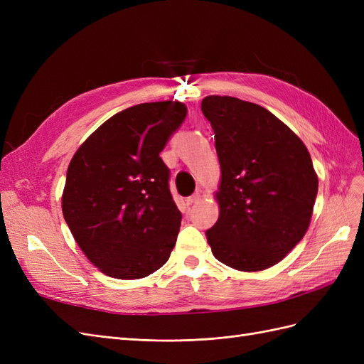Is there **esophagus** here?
Segmentation results:
<instances>
[{"mask_svg":"<svg viewBox=\"0 0 364 364\" xmlns=\"http://www.w3.org/2000/svg\"><path fill=\"white\" fill-rule=\"evenodd\" d=\"M199 199H200V193H199V191H196L193 196H190L188 199H186V203H188V205H193V203H196V202L199 200Z\"/></svg>","mask_w":364,"mask_h":364,"instance_id":"1","label":"esophagus"}]
</instances>
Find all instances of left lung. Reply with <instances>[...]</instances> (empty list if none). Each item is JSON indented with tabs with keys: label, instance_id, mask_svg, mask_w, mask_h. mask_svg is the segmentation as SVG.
Masks as SVG:
<instances>
[{
	"label": "left lung",
	"instance_id": "8db88e82",
	"mask_svg": "<svg viewBox=\"0 0 364 364\" xmlns=\"http://www.w3.org/2000/svg\"><path fill=\"white\" fill-rule=\"evenodd\" d=\"M222 168L220 215L206 230L213 255L226 266L258 272L279 262L310 225L317 174L304 142L267 109L235 97L209 95Z\"/></svg>",
	"mask_w": 364,
	"mask_h": 364
}]
</instances>
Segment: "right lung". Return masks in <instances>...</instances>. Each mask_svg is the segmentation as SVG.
<instances>
[{
	"instance_id": "obj_1",
	"label": "right lung",
	"mask_w": 364,
	"mask_h": 364,
	"mask_svg": "<svg viewBox=\"0 0 364 364\" xmlns=\"http://www.w3.org/2000/svg\"><path fill=\"white\" fill-rule=\"evenodd\" d=\"M185 117L179 102L130 106L105 121L70 162L65 222L107 277L144 278L170 258L182 214L159 153Z\"/></svg>"
}]
</instances>
